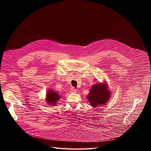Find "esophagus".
<instances>
[{"label":"esophagus","mask_w":151,"mask_h":151,"mask_svg":"<svg viewBox=\"0 0 151 151\" xmlns=\"http://www.w3.org/2000/svg\"><path fill=\"white\" fill-rule=\"evenodd\" d=\"M70 93H76V90L74 87H72L70 89Z\"/></svg>","instance_id":"esophagus-1"}]
</instances>
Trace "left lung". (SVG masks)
I'll return each instance as SVG.
<instances>
[{"label": "left lung", "mask_w": 151, "mask_h": 151, "mask_svg": "<svg viewBox=\"0 0 151 151\" xmlns=\"http://www.w3.org/2000/svg\"><path fill=\"white\" fill-rule=\"evenodd\" d=\"M110 97L111 93L108 90L107 84L96 83L93 85L87 98L93 107H98L105 105Z\"/></svg>", "instance_id": "1"}]
</instances>
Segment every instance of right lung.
I'll return each mask as SVG.
<instances>
[{
	"label": "right lung",
	"instance_id": "right-lung-1",
	"mask_svg": "<svg viewBox=\"0 0 151 151\" xmlns=\"http://www.w3.org/2000/svg\"><path fill=\"white\" fill-rule=\"evenodd\" d=\"M60 98V96L58 93L54 92L52 90H50L48 92H47L46 100L47 101L51 106H54L56 104V102Z\"/></svg>",
	"mask_w": 151,
	"mask_h": 151
}]
</instances>
